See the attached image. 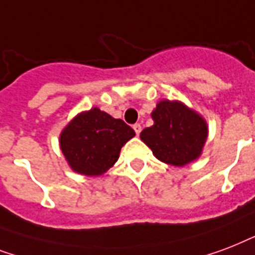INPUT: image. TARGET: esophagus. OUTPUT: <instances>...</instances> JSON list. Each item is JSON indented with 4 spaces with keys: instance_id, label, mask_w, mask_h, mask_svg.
<instances>
[{
    "instance_id": "1",
    "label": "esophagus",
    "mask_w": 255,
    "mask_h": 255,
    "mask_svg": "<svg viewBox=\"0 0 255 255\" xmlns=\"http://www.w3.org/2000/svg\"><path fill=\"white\" fill-rule=\"evenodd\" d=\"M133 129H134V131H135V134H137V135H139V133H141V130H142L141 125H139V124H135V125L133 126Z\"/></svg>"
}]
</instances>
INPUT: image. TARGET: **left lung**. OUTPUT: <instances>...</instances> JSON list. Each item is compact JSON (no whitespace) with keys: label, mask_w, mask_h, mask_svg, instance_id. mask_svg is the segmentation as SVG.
Segmentation results:
<instances>
[{"label":"left lung","mask_w":255,"mask_h":255,"mask_svg":"<svg viewBox=\"0 0 255 255\" xmlns=\"http://www.w3.org/2000/svg\"><path fill=\"white\" fill-rule=\"evenodd\" d=\"M153 126L139 137L161 162L185 166L198 159L209 135L206 120L181 101H159L151 112Z\"/></svg>","instance_id":"8db88e82"}]
</instances>
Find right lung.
Listing matches in <instances>:
<instances>
[{
  "label": "right lung",
  "mask_w": 255,
  "mask_h": 255,
  "mask_svg": "<svg viewBox=\"0 0 255 255\" xmlns=\"http://www.w3.org/2000/svg\"><path fill=\"white\" fill-rule=\"evenodd\" d=\"M135 135L120 118L98 108L81 112L60 134V147L74 173L98 177L114 166L121 147Z\"/></svg>",
  "instance_id": "1"
}]
</instances>
